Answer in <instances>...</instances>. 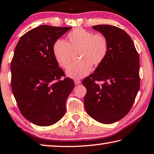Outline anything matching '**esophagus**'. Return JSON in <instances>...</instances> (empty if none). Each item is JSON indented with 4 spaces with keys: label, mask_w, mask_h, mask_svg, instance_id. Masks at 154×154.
Segmentation results:
<instances>
[{
    "label": "esophagus",
    "mask_w": 154,
    "mask_h": 154,
    "mask_svg": "<svg viewBox=\"0 0 154 154\" xmlns=\"http://www.w3.org/2000/svg\"><path fill=\"white\" fill-rule=\"evenodd\" d=\"M81 80H74V83H75V85H80V84H81Z\"/></svg>",
    "instance_id": "esophagus-1"
}]
</instances>
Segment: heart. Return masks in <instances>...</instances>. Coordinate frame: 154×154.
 Segmentation results:
<instances>
[{
	"mask_svg": "<svg viewBox=\"0 0 154 154\" xmlns=\"http://www.w3.org/2000/svg\"><path fill=\"white\" fill-rule=\"evenodd\" d=\"M108 50V41L103 35L93 34L82 28L69 32L66 42L57 39L52 46L55 60L63 68L69 65L73 54L77 52L79 61L72 63L66 70L68 76L74 79L85 77L91 71L92 66L97 67L102 63Z\"/></svg>",
	"mask_w": 154,
	"mask_h": 154,
	"instance_id": "1",
	"label": "heart"
}]
</instances>
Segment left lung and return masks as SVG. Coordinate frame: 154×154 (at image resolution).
Segmentation results:
<instances>
[{"mask_svg": "<svg viewBox=\"0 0 154 154\" xmlns=\"http://www.w3.org/2000/svg\"><path fill=\"white\" fill-rule=\"evenodd\" d=\"M92 29L106 37L109 50L94 73L82 80L86 88L84 103L92 119L110 124L123 118L134 103L140 85V57L133 40L121 29L109 25Z\"/></svg>", "mask_w": 154, "mask_h": 154, "instance_id": "obj_1", "label": "left lung"}]
</instances>
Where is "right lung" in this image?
Returning a JSON list of instances; mask_svg holds the SVG:
<instances>
[{"mask_svg":"<svg viewBox=\"0 0 154 154\" xmlns=\"http://www.w3.org/2000/svg\"><path fill=\"white\" fill-rule=\"evenodd\" d=\"M72 27L40 25L20 38L11 63V88L26 119L39 126L57 122L74 88L55 60L54 43Z\"/></svg>","mask_w":154,"mask_h":154,"instance_id":"obj_1","label":"right lung"}]
</instances>
